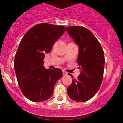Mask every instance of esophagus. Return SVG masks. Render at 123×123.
<instances>
[{
  "mask_svg": "<svg viewBox=\"0 0 123 123\" xmlns=\"http://www.w3.org/2000/svg\"><path fill=\"white\" fill-rule=\"evenodd\" d=\"M62 73H63V75H67V74H68L67 72L65 71H64V70L62 71Z\"/></svg>",
  "mask_w": 123,
  "mask_h": 123,
  "instance_id": "esophagus-1",
  "label": "esophagus"
}]
</instances>
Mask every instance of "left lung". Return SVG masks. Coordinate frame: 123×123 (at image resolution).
<instances>
[{
  "instance_id": "8db88e82",
  "label": "left lung",
  "mask_w": 123,
  "mask_h": 123,
  "mask_svg": "<svg viewBox=\"0 0 123 123\" xmlns=\"http://www.w3.org/2000/svg\"><path fill=\"white\" fill-rule=\"evenodd\" d=\"M69 36L79 48L77 63L82 68L78 79L73 77L67 93L76 102L87 101L93 97L102 82L105 58L104 50L98 39L90 30L81 26L66 27Z\"/></svg>"
}]
</instances>
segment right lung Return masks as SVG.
I'll return each mask as SVG.
<instances>
[{
    "label": "right lung",
    "instance_id": "add662e5",
    "mask_svg": "<svg viewBox=\"0 0 123 123\" xmlns=\"http://www.w3.org/2000/svg\"><path fill=\"white\" fill-rule=\"evenodd\" d=\"M65 31V27L50 24L36 25L25 34L16 53L14 68L23 95L33 102L49 99L55 85L62 76L59 68L45 69L44 55Z\"/></svg>",
    "mask_w": 123,
    "mask_h": 123
}]
</instances>
